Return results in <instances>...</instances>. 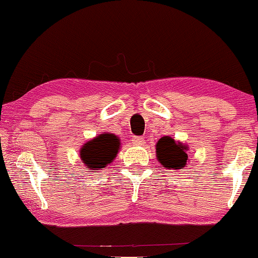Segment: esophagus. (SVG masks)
<instances>
[{"label": "esophagus", "instance_id": "obj_1", "mask_svg": "<svg viewBox=\"0 0 258 258\" xmlns=\"http://www.w3.org/2000/svg\"><path fill=\"white\" fill-rule=\"evenodd\" d=\"M132 143L135 146H143L145 145V140L142 137H138V136H134L132 137Z\"/></svg>", "mask_w": 258, "mask_h": 258}]
</instances>
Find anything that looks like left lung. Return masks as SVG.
<instances>
[{"mask_svg":"<svg viewBox=\"0 0 258 258\" xmlns=\"http://www.w3.org/2000/svg\"><path fill=\"white\" fill-rule=\"evenodd\" d=\"M188 147L177 142L172 137L164 136L159 138L156 145V156L158 162L167 169H183L188 162Z\"/></svg>","mask_w":258,"mask_h":258,"instance_id":"1","label":"left lung"}]
</instances>
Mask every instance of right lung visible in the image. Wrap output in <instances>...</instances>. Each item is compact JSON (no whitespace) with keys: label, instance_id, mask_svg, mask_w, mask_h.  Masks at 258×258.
<instances>
[{"label":"right lung","instance_id":"obj_1","mask_svg":"<svg viewBox=\"0 0 258 258\" xmlns=\"http://www.w3.org/2000/svg\"><path fill=\"white\" fill-rule=\"evenodd\" d=\"M120 141L111 134H102L86 142L80 150V158L89 170L106 167L117 156Z\"/></svg>","mask_w":258,"mask_h":258}]
</instances>
